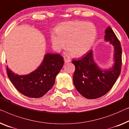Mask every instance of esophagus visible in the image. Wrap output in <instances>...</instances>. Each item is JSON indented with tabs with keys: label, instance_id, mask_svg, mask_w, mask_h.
<instances>
[{
	"label": "esophagus",
	"instance_id": "esophagus-1",
	"mask_svg": "<svg viewBox=\"0 0 129 129\" xmlns=\"http://www.w3.org/2000/svg\"><path fill=\"white\" fill-rule=\"evenodd\" d=\"M64 62H65V63H68V62H71V60H70V59L65 58H64Z\"/></svg>",
	"mask_w": 129,
	"mask_h": 129
}]
</instances>
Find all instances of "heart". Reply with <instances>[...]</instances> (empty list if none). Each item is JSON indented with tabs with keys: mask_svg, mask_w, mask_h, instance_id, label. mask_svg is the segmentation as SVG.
Masks as SVG:
<instances>
[{
	"mask_svg": "<svg viewBox=\"0 0 129 129\" xmlns=\"http://www.w3.org/2000/svg\"><path fill=\"white\" fill-rule=\"evenodd\" d=\"M50 36L52 46L59 52L67 47L70 54L81 57L88 52L95 43L97 28L93 23L75 20L62 23Z\"/></svg>",
	"mask_w": 129,
	"mask_h": 129,
	"instance_id": "1",
	"label": "heart"
}]
</instances>
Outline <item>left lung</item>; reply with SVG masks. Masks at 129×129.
<instances>
[{"instance_id": "left-lung-1", "label": "left lung", "mask_w": 129, "mask_h": 129, "mask_svg": "<svg viewBox=\"0 0 129 129\" xmlns=\"http://www.w3.org/2000/svg\"><path fill=\"white\" fill-rule=\"evenodd\" d=\"M105 41L114 47V64L111 68H101L94 61L92 50L81 59L72 61L75 66L73 76L74 86L79 93L87 99H96L108 93L120 74L121 45L109 26L105 30Z\"/></svg>"}]
</instances>
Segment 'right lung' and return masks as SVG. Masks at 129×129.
Listing matches in <instances>:
<instances>
[{"label": "right lung", "instance_id": "obj_1", "mask_svg": "<svg viewBox=\"0 0 129 129\" xmlns=\"http://www.w3.org/2000/svg\"><path fill=\"white\" fill-rule=\"evenodd\" d=\"M64 58L59 54L48 53L40 65L31 73L19 75L7 66L9 78L19 92L26 96L39 98L52 88L55 78L64 65Z\"/></svg>", "mask_w": 129, "mask_h": 129}]
</instances>
